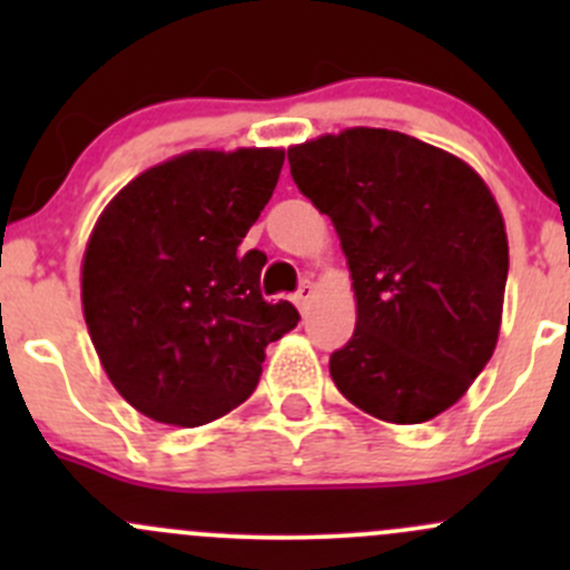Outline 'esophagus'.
I'll return each instance as SVG.
<instances>
[{
  "label": "esophagus",
  "mask_w": 570,
  "mask_h": 570,
  "mask_svg": "<svg viewBox=\"0 0 570 570\" xmlns=\"http://www.w3.org/2000/svg\"><path fill=\"white\" fill-rule=\"evenodd\" d=\"M312 297H314V284L312 281H303L295 292L297 308H301V312H308V303H312Z\"/></svg>",
  "instance_id": "1"
}]
</instances>
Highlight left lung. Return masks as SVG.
<instances>
[{
  "label": "left lung",
  "mask_w": 570,
  "mask_h": 570,
  "mask_svg": "<svg viewBox=\"0 0 570 570\" xmlns=\"http://www.w3.org/2000/svg\"><path fill=\"white\" fill-rule=\"evenodd\" d=\"M289 170L353 275L358 320L331 355L336 389L383 422L444 413L499 338L508 237L491 189L452 154L364 126L292 146Z\"/></svg>",
  "instance_id": "obj_1"
}]
</instances>
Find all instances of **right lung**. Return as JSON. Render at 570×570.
I'll use <instances>...</instances> for the list:
<instances>
[{"label":"right lung","mask_w":570,"mask_h":570,"mask_svg":"<svg viewBox=\"0 0 570 570\" xmlns=\"http://www.w3.org/2000/svg\"><path fill=\"white\" fill-rule=\"evenodd\" d=\"M284 151H189L126 184L96 223L82 308L101 366L154 422L198 428L245 402L264 347L301 322L262 297V250L239 253Z\"/></svg>","instance_id":"1"}]
</instances>
